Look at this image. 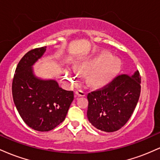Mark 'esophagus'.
<instances>
[{
	"instance_id": "1",
	"label": "esophagus",
	"mask_w": 160,
	"mask_h": 160,
	"mask_svg": "<svg viewBox=\"0 0 160 160\" xmlns=\"http://www.w3.org/2000/svg\"><path fill=\"white\" fill-rule=\"evenodd\" d=\"M86 95V93L82 90H77L75 92V97H83Z\"/></svg>"
}]
</instances>
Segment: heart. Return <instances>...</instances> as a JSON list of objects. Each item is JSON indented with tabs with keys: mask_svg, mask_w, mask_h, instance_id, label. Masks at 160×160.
<instances>
[{
	"mask_svg": "<svg viewBox=\"0 0 160 160\" xmlns=\"http://www.w3.org/2000/svg\"><path fill=\"white\" fill-rule=\"evenodd\" d=\"M122 62L111 52L102 50L94 56L83 60L76 67V71L89 74L88 82L92 86H102L111 81L120 72ZM65 77L69 82L73 83L78 79V73L65 71Z\"/></svg>",
	"mask_w": 160,
	"mask_h": 160,
	"instance_id": "b5f03b06",
	"label": "heart"
}]
</instances>
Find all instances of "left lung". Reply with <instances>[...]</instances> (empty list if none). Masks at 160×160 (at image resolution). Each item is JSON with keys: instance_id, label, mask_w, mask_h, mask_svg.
I'll use <instances>...</instances> for the list:
<instances>
[{"instance_id": "left-lung-1", "label": "left lung", "mask_w": 160, "mask_h": 160, "mask_svg": "<svg viewBox=\"0 0 160 160\" xmlns=\"http://www.w3.org/2000/svg\"><path fill=\"white\" fill-rule=\"evenodd\" d=\"M140 93L138 71L132 76L119 75L102 89L88 94V120L93 126L103 132L117 131L131 117Z\"/></svg>"}]
</instances>
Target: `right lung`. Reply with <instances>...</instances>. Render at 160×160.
<instances>
[{
	"label": "right lung",
	"instance_id": "right-lung-1",
	"mask_svg": "<svg viewBox=\"0 0 160 160\" xmlns=\"http://www.w3.org/2000/svg\"><path fill=\"white\" fill-rule=\"evenodd\" d=\"M47 47L32 49L20 60L12 85L13 102L20 117L33 129L48 132L65 120L74 100L73 91H67L53 79H42L33 66L44 55Z\"/></svg>",
	"mask_w": 160,
	"mask_h": 160
}]
</instances>
